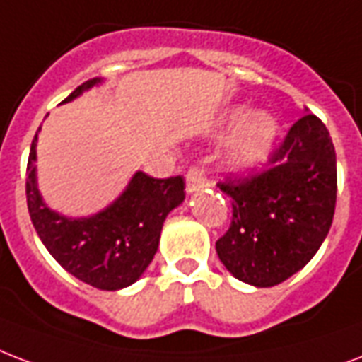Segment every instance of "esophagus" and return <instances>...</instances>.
I'll return each instance as SVG.
<instances>
[{
  "mask_svg": "<svg viewBox=\"0 0 362 362\" xmlns=\"http://www.w3.org/2000/svg\"><path fill=\"white\" fill-rule=\"evenodd\" d=\"M209 186V180H206L205 170L199 169V167H193V169L187 170L186 175V192L195 193L203 189V187Z\"/></svg>",
  "mask_w": 362,
  "mask_h": 362,
  "instance_id": "1",
  "label": "esophagus"
}]
</instances>
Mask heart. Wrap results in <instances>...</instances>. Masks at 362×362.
Instances as JSON below:
<instances>
[{"label":"heart","instance_id":"heart-1","mask_svg":"<svg viewBox=\"0 0 362 362\" xmlns=\"http://www.w3.org/2000/svg\"><path fill=\"white\" fill-rule=\"evenodd\" d=\"M220 134L233 136L228 146L226 165L233 173H250L272 156L279 136V123L269 112H250L239 104L226 110Z\"/></svg>","mask_w":362,"mask_h":362}]
</instances>
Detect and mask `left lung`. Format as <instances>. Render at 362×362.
Wrapping results in <instances>:
<instances>
[{
    "mask_svg": "<svg viewBox=\"0 0 362 362\" xmlns=\"http://www.w3.org/2000/svg\"><path fill=\"white\" fill-rule=\"evenodd\" d=\"M269 163L250 180L218 184L233 206L218 258L235 279L258 288L279 285L315 256L336 206L334 144L317 115L298 119Z\"/></svg>",
    "mask_w": 362,
    "mask_h": 362,
    "instance_id": "8db88e82",
    "label": "left lung"
}]
</instances>
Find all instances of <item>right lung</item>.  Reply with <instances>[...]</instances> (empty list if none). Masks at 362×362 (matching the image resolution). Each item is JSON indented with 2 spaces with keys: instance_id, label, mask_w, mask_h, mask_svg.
Instances as JSON below:
<instances>
[{
  "instance_id": "obj_1",
  "label": "right lung",
  "mask_w": 362,
  "mask_h": 362,
  "mask_svg": "<svg viewBox=\"0 0 362 362\" xmlns=\"http://www.w3.org/2000/svg\"><path fill=\"white\" fill-rule=\"evenodd\" d=\"M95 77L79 85L62 104L100 85ZM41 131V129H40ZM30 148L26 199L30 218L41 243L76 279L100 291H121L136 283L153 260L163 222L186 197L184 178H151L142 170L102 211L90 216H66L47 205L37 187V134Z\"/></svg>"
}]
</instances>
